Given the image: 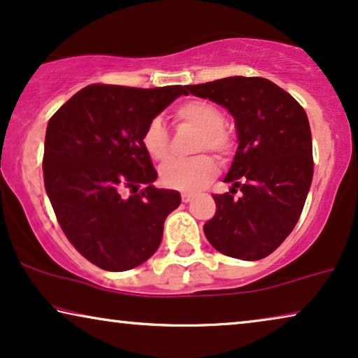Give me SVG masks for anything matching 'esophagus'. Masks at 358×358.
<instances>
[{"label":"esophagus","mask_w":358,"mask_h":358,"mask_svg":"<svg viewBox=\"0 0 358 358\" xmlns=\"http://www.w3.org/2000/svg\"><path fill=\"white\" fill-rule=\"evenodd\" d=\"M192 199H194L192 194H187V192L182 194V202H184V203H189Z\"/></svg>","instance_id":"1"}]
</instances>
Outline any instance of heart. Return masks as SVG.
Wrapping results in <instances>:
<instances>
[{"mask_svg": "<svg viewBox=\"0 0 358 358\" xmlns=\"http://www.w3.org/2000/svg\"><path fill=\"white\" fill-rule=\"evenodd\" d=\"M176 120L200 130L194 151H212L220 159L227 161L233 153L234 138L224 127L222 109L207 101H187L178 106ZM141 145L146 155L155 161H164L171 153V136L163 120L151 119L141 134ZM218 166L210 155L200 153L190 158L173 159L159 169V179L171 189L195 192L217 174Z\"/></svg>", "mask_w": 358, "mask_h": 358, "instance_id": "1", "label": "heart"}]
</instances>
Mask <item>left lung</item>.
<instances>
[{
	"instance_id": "1",
	"label": "left lung",
	"mask_w": 358,
	"mask_h": 358,
	"mask_svg": "<svg viewBox=\"0 0 358 358\" xmlns=\"http://www.w3.org/2000/svg\"><path fill=\"white\" fill-rule=\"evenodd\" d=\"M185 90L227 107L238 130L239 145L224 178L233 187L212 194L217 212L203 224L205 236L224 256L267 257L295 228L313 180L306 112L295 97L261 76H229ZM238 188L241 198L234 197Z\"/></svg>"
}]
</instances>
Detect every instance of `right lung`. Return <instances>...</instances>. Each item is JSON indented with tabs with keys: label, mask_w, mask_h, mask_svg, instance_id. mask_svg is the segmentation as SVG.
Here are the masks:
<instances>
[{
	"label": "right lung",
	"mask_w": 358,
	"mask_h": 358,
	"mask_svg": "<svg viewBox=\"0 0 358 358\" xmlns=\"http://www.w3.org/2000/svg\"><path fill=\"white\" fill-rule=\"evenodd\" d=\"M180 94H187L182 86L96 83L48 120L42 168L57 222L76 251L104 271H129L153 256L166 217L179 207V192L151 184L158 173L141 134Z\"/></svg>",
	"instance_id": "add662e5"
}]
</instances>
